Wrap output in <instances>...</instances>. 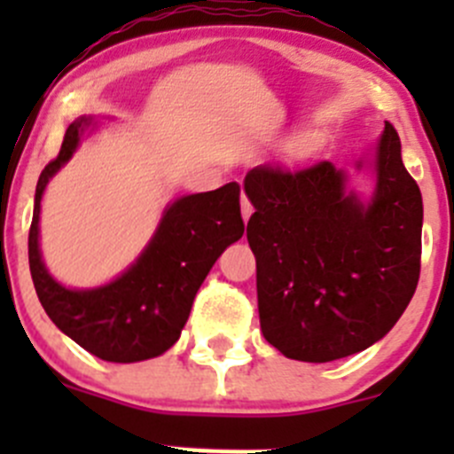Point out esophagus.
<instances>
[{
    "label": "esophagus",
    "instance_id": "esophagus-1",
    "mask_svg": "<svg viewBox=\"0 0 454 454\" xmlns=\"http://www.w3.org/2000/svg\"><path fill=\"white\" fill-rule=\"evenodd\" d=\"M253 210H254L253 204H250L248 198L244 195V198H241V217H244V222H248L250 215H253Z\"/></svg>",
    "mask_w": 454,
    "mask_h": 454
}]
</instances>
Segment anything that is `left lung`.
I'll list each match as a JSON object with an SVG mask.
<instances>
[{
    "label": "left lung",
    "instance_id": "obj_1",
    "mask_svg": "<svg viewBox=\"0 0 454 454\" xmlns=\"http://www.w3.org/2000/svg\"><path fill=\"white\" fill-rule=\"evenodd\" d=\"M356 168L373 176L369 195L332 162L292 173L256 167L244 180L261 332L286 358L332 363L364 351L418 287L422 193L391 122Z\"/></svg>",
    "mask_w": 454,
    "mask_h": 454
}]
</instances>
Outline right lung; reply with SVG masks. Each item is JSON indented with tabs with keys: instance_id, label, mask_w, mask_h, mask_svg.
I'll list each match as a JSON object with an SVG mask.
<instances>
[{
	"instance_id": "add662e5",
	"label": "right lung",
	"mask_w": 454,
	"mask_h": 454,
	"mask_svg": "<svg viewBox=\"0 0 454 454\" xmlns=\"http://www.w3.org/2000/svg\"><path fill=\"white\" fill-rule=\"evenodd\" d=\"M96 127L94 118H76L59 158L41 171L28 237L30 274L45 314L67 338L107 363H140L176 345L206 274L244 235L239 184L168 201L149 244L116 278L94 287L63 286L41 254V201L50 180Z\"/></svg>"
}]
</instances>
